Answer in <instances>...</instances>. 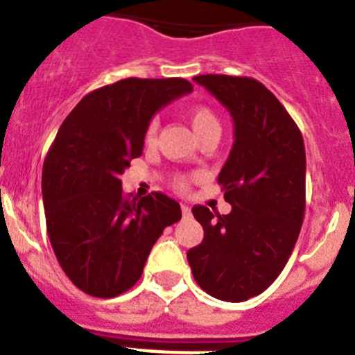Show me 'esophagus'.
Listing matches in <instances>:
<instances>
[{
    "label": "esophagus",
    "mask_w": 355,
    "mask_h": 355,
    "mask_svg": "<svg viewBox=\"0 0 355 355\" xmlns=\"http://www.w3.org/2000/svg\"><path fill=\"white\" fill-rule=\"evenodd\" d=\"M181 211H183V215H184V216L190 215V206L184 205V202H181Z\"/></svg>",
    "instance_id": "34e87169"
}]
</instances>
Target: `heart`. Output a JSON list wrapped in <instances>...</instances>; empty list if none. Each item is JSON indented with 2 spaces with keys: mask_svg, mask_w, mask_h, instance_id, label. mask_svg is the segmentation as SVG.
<instances>
[{
  "mask_svg": "<svg viewBox=\"0 0 355 355\" xmlns=\"http://www.w3.org/2000/svg\"><path fill=\"white\" fill-rule=\"evenodd\" d=\"M188 119H190V124H192V130L196 131L197 139L200 135L208 133V131L218 130L220 131V122H218V117L215 115L211 108L208 106H193L188 112ZM156 131H158V122L150 121L146 128V140L147 142H153L156 137ZM175 188L180 190H184L187 188V180L184 178H178L175 180Z\"/></svg>",
  "mask_w": 355,
  "mask_h": 355,
  "instance_id": "b5f03b06",
  "label": "heart"
}]
</instances>
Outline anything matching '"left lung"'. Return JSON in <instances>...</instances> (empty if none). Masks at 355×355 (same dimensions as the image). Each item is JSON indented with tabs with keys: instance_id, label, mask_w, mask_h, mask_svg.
Here are the masks:
<instances>
[{
	"instance_id": "obj_1",
	"label": "left lung",
	"mask_w": 355,
	"mask_h": 355,
	"mask_svg": "<svg viewBox=\"0 0 355 355\" xmlns=\"http://www.w3.org/2000/svg\"><path fill=\"white\" fill-rule=\"evenodd\" d=\"M193 81L227 108L234 144L218 174L231 213L193 206L205 238L187 258L206 293L243 302L274 283L299 238L306 209L302 133L277 97L252 78L202 74Z\"/></svg>"
}]
</instances>
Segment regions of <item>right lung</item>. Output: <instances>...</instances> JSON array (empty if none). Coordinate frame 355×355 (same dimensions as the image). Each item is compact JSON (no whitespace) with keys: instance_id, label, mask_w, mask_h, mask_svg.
I'll list each match as a JSON object with an SVG mask.
<instances>
[{"instance_id":"add662e5","label":"right lung","mask_w":355,"mask_h":355,"mask_svg":"<svg viewBox=\"0 0 355 355\" xmlns=\"http://www.w3.org/2000/svg\"><path fill=\"white\" fill-rule=\"evenodd\" d=\"M183 78H128L87 94L60 126L42 167L46 225L74 286L112 299L140 279L163 229L181 218L165 193L126 197L121 175L144 149L156 112L190 94Z\"/></svg>"}]
</instances>
